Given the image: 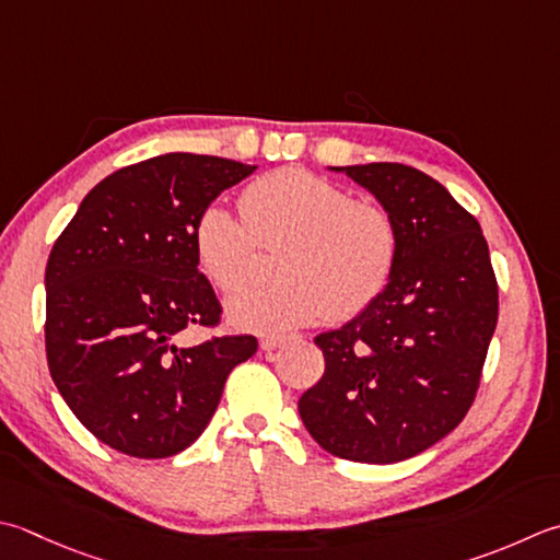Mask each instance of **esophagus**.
I'll list each match as a JSON object with an SVG mask.
<instances>
[{"label": "esophagus", "mask_w": 560, "mask_h": 560, "mask_svg": "<svg viewBox=\"0 0 560 560\" xmlns=\"http://www.w3.org/2000/svg\"><path fill=\"white\" fill-rule=\"evenodd\" d=\"M283 342H287V339L271 335V337H261V339H259V347H261V352H277V349H279Z\"/></svg>", "instance_id": "34e87169"}]
</instances>
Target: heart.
Here are the masks:
<instances>
[{"label": "heart", "instance_id": "obj_1", "mask_svg": "<svg viewBox=\"0 0 560 560\" xmlns=\"http://www.w3.org/2000/svg\"><path fill=\"white\" fill-rule=\"evenodd\" d=\"M240 208L243 218L211 203L196 221L194 249L206 277L225 293L237 291L257 245H279L273 271L281 277L233 295V325L277 332L325 313L345 320L386 289L398 257V230L386 208L354 201L342 186L301 167L255 179Z\"/></svg>", "mask_w": 560, "mask_h": 560}]
</instances>
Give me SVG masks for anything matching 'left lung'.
Returning a JSON list of instances; mask_svg holds the SVG:
<instances>
[{"label": "left lung", "instance_id": "obj_1", "mask_svg": "<svg viewBox=\"0 0 560 560\" xmlns=\"http://www.w3.org/2000/svg\"><path fill=\"white\" fill-rule=\"evenodd\" d=\"M330 170L390 213L398 257L374 303L315 337L325 374L299 412L325 452L396 464L466 418L495 332L498 281L478 221L440 182L398 162Z\"/></svg>", "mask_w": 560, "mask_h": 560}]
</instances>
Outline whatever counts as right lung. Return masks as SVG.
Segmentation results:
<instances>
[{
	"mask_svg": "<svg viewBox=\"0 0 560 560\" xmlns=\"http://www.w3.org/2000/svg\"><path fill=\"white\" fill-rule=\"evenodd\" d=\"M257 164L167 152L108 174L84 196L46 267V354L55 388L98 442L164 458L199 440L252 335L184 345L221 320L194 228Z\"/></svg>",
	"mask_w": 560,
	"mask_h": 560,
	"instance_id": "right-lung-1",
	"label": "right lung"
}]
</instances>
